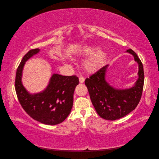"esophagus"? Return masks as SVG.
Instances as JSON below:
<instances>
[{
  "label": "esophagus",
  "mask_w": 159,
  "mask_h": 159,
  "mask_svg": "<svg viewBox=\"0 0 159 159\" xmlns=\"http://www.w3.org/2000/svg\"><path fill=\"white\" fill-rule=\"evenodd\" d=\"M79 80H80V83H84V81H85V78L83 76H80L79 78Z\"/></svg>",
  "instance_id": "34e87169"
}]
</instances>
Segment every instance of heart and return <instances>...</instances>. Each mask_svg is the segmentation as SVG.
<instances>
[{
    "instance_id": "1",
    "label": "heart",
    "mask_w": 159,
    "mask_h": 159,
    "mask_svg": "<svg viewBox=\"0 0 159 159\" xmlns=\"http://www.w3.org/2000/svg\"><path fill=\"white\" fill-rule=\"evenodd\" d=\"M97 48L91 46H85L81 50V54L85 56H89L96 51ZM105 58V54L102 51H98L91 56L89 58L85 61V68L89 71H93L97 70L102 65Z\"/></svg>"
}]
</instances>
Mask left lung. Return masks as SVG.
Segmentation results:
<instances>
[{"instance_id":"1","label":"left lung","mask_w":159,"mask_h":159,"mask_svg":"<svg viewBox=\"0 0 159 159\" xmlns=\"http://www.w3.org/2000/svg\"><path fill=\"white\" fill-rule=\"evenodd\" d=\"M127 52L134 56L139 64V79L133 87L127 89L111 87L105 78L107 65L85 80L91 102L98 115L104 119L114 121L125 117L136 108L141 100L144 85L143 64L133 50Z\"/></svg>"}]
</instances>
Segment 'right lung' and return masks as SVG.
<instances>
[{
  "label": "right lung",
  "mask_w": 159,
  "mask_h": 159,
  "mask_svg": "<svg viewBox=\"0 0 159 159\" xmlns=\"http://www.w3.org/2000/svg\"><path fill=\"white\" fill-rule=\"evenodd\" d=\"M38 48L28 51L19 64L16 74L15 89L18 99L24 110L37 121L49 125L61 123L71 112L74 93L79 78L76 75L53 74L50 84L42 92L30 94L21 82L25 61L39 52Z\"/></svg>",
  "instance_id": "right-lung-1"
}]
</instances>
